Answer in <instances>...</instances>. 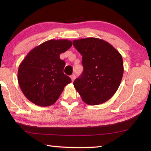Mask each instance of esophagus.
Wrapping results in <instances>:
<instances>
[{"instance_id":"1","label":"esophagus","mask_w":151,"mask_h":151,"mask_svg":"<svg viewBox=\"0 0 151 151\" xmlns=\"http://www.w3.org/2000/svg\"><path fill=\"white\" fill-rule=\"evenodd\" d=\"M70 78H71V80H72V81L73 82L74 81H75V79L76 78V75H73L70 76Z\"/></svg>"}]
</instances>
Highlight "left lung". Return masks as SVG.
Returning <instances> with one entry per match:
<instances>
[{"label": "left lung", "mask_w": 151, "mask_h": 151, "mask_svg": "<svg viewBox=\"0 0 151 151\" xmlns=\"http://www.w3.org/2000/svg\"><path fill=\"white\" fill-rule=\"evenodd\" d=\"M83 56V72L73 85L82 100L98 105L109 100L121 84L123 75L121 55L109 42L97 38L73 40Z\"/></svg>", "instance_id": "1"}]
</instances>
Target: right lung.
<instances>
[{"mask_svg": "<svg viewBox=\"0 0 151 151\" xmlns=\"http://www.w3.org/2000/svg\"><path fill=\"white\" fill-rule=\"evenodd\" d=\"M73 43L50 40L30 50L18 70V81L24 95L37 105H52L71 79L63 73L65 62L60 58Z\"/></svg>", "mask_w": 151, "mask_h": 151, "instance_id": "1", "label": "right lung"}]
</instances>
